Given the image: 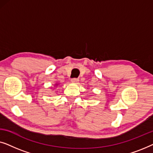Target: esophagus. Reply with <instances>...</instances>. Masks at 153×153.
Here are the masks:
<instances>
[{"label":"esophagus","instance_id":"esophagus-1","mask_svg":"<svg viewBox=\"0 0 153 153\" xmlns=\"http://www.w3.org/2000/svg\"><path fill=\"white\" fill-rule=\"evenodd\" d=\"M79 79H76V78H74V79H71V82L72 83H77L79 82Z\"/></svg>","mask_w":153,"mask_h":153}]
</instances>
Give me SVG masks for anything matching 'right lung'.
Returning a JSON list of instances; mask_svg holds the SVG:
<instances>
[{"instance_id":"obj_1","label":"right lung","mask_w":153,"mask_h":153,"mask_svg":"<svg viewBox=\"0 0 153 153\" xmlns=\"http://www.w3.org/2000/svg\"><path fill=\"white\" fill-rule=\"evenodd\" d=\"M56 85H58V84H56Z\"/></svg>"}]
</instances>
